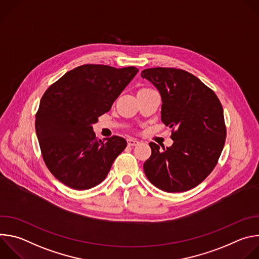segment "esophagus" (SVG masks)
<instances>
[{"mask_svg":"<svg viewBox=\"0 0 259 259\" xmlns=\"http://www.w3.org/2000/svg\"><path fill=\"white\" fill-rule=\"evenodd\" d=\"M127 143H128L129 146H134V145L139 144V141L137 139H134V138H128Z\"/></svg>","mask_w":259,"mask_h":259,"instance_id":"1","label":"esophagus"}]
</instances>
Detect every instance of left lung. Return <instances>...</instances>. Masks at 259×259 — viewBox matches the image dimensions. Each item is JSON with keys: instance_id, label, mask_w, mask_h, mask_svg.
I'll return each instance as SVG.
<instances>
[{"instance_id": "8db88e82", "label": "left lung", "mask_w": 259, "mask_h": 259, "mask_svg": "<svg viewBox=\"0 0 259 259\" xmlns=\"http://www.w3.org/2000/svg\"><path fill=\"white\" fill-rule=\"evenodd\" d=\"M162 97L161 119L172 128L169 147L150 142L152 155L143 164L155 187L168 193L196 188L214 169L224 150L227 129L216 94L192 73L154 67L141 71Z\"/></svg>"}]
</instances>
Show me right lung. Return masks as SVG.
<instances>
[{
  "label": "right lung",
  "mask_w": 259,
  "mask_h": 259,
  "mask_svg": "<svg viewBox=\"0 0 259 259\" xmlns=\"http://www.w3.org/2000/svg\"><path fill=\"white\" fill-rule=\"evenodd\" d=\"M134 66L84 64L73 68L44 93L35 115V132L50 172L73 190H89L107 176L127 141H101L92 125L107 113L136 76Z\"/></svg>",
  "instance_id": "add662e5"
}]
</instances>
